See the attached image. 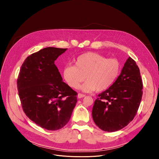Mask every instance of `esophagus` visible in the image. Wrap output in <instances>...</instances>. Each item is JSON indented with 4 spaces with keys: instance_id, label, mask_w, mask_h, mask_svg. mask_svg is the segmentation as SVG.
Listing matches in <instances>:
<instances>
[{
    "instance_id": "obj_1",
    "label": "esophagus",
    "mask_w": 159,
    "mask_h": 159,
    "mask_svg": "<svg viewBox=\"0 0 159 159\" xmlns=\"http://www.w3.org/2000/svg\"><path fill=\"white\" fill-rule=\"evenodd\" d=\"M85 94H80V93L78 94V96H77L78 98H84V97H85Z\"/></svg>"
}]
</instances>
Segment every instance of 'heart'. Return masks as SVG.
Segmentation results:
<instances>
[{
    "label": "heart",
    "mask_w": 159,
    "mask_h": 159,
    "mask_svg": "<svg viewBox=\"0 0 159 159\" xmlns=\"http://www.w3.org/2000/svg\"><path fill=\"white\" fill-rule=\"evenodd\" d=\"M120 71V63L118 60L107 58L96 53H87L78 57L74 66H65L63 75L71 87L77 88L85 79L79 87L83 91H102L115 83Z\"/></svg>",
    "instance_id": "heart-1"
}]
</instances>
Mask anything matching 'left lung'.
<instances>
[{
    "mask_svg": "<svg viewBox=\"0 0 159 159\" xmlns=\"http://www.w3.org/2000/svg\"><path fill=\"white\" fill-rule=\"evenodd\" d=\"M142 89L139 68L129 57L115 83L99 94L94 102L92 115L96 125L108 132L116 131L127 126L137 114Z\"/></svg>",
    "mask_w": 159,
    "mask_h": 159,
    "instance_id": "8db88e82",
    "label": "left lung"
}]
</instances>
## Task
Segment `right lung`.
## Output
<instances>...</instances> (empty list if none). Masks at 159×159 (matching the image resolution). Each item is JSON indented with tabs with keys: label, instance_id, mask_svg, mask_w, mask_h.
Returning a JSON list of instances; mask_svg holds the SVG:
<instances>
[{
	"label": "right lung",
	"instance_id": "1",
	"mask_svg": "<svg viewBox=\"0 0 159 159\" xmlns=\"http://www.w3.org/2000/svg\"><path fill=\"white\" fill-rule=\"evenodd\" d=\"M66 50L47 47L31 54L22 63L17 80L26 115L48 130L65 126L77 102V93L63 82L55 64Z\"/></svg>",
	"mask_w": 159,
	"mask_h": 159
}]
</instances>
